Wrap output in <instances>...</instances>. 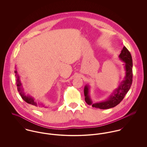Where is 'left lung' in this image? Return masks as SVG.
<instances>
[{
    "instance_id": "8db88e82",
    "label": "left lung",
    "mask_w": 147,
    "mask_h": 147,
    "mask_svg": "<svg viewBox=\"0 0 147 147\" xmlns=\"http://www.w3.org/2000/svg\"><path fill=\"white\" fill-rule=\"evenodd\" d=\"M119 57L126 63V72L125 80L107 101L93 104H92V102L88 96V86H85L84 90L85 101L88 105L92 104L93 107L99 108L100 109H107L118 105L124 98L132 83V59L129 51L125 46L123 47Z\"/></svg>"
}]
</instances>
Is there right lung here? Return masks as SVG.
<instances>
[{
    "label": "right lung",
    "mask_w": 147,
    "mask_h": 147,
    "mask_svg": "<svg viewBox=\"0 0 147 147\" xmlns=\"http://www.w3.org/2000/svg\"><path fill=\"white\" fill-rule=\"evenodd\" d=\"M15 73L16 74L15 76H16V83L17 85V86H18V91L20 92V94L22 97V98L28 104H30V105H33V106H34L36 107H38V106H41V107H44V105H42V104H39L36 101H35L33 98H32V97H29V96H26L25 95V93H24L23 92V89L22 88V84H21V82L19 80V77L18 76V75L17 74V71H15Z\"/></svg>",
    "instance_id": "1"
}]
</instances>
